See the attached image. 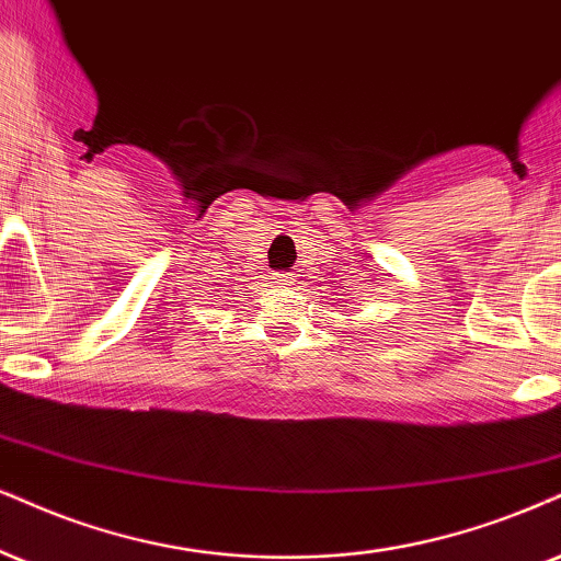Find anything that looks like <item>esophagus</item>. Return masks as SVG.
Returning <instances> with one entry per match:
<instances>
[{
  "mask_svg": "<svg viewBox=\"0 0 561 561\" xmlns=\"http://www.w3.org/2000/svg\"><path fill=\"white\" fill-rule=\"evenodd\" d=\"M294 278H296V275H291V273H278V275H275V283H286V286H288V283H294Z\"/></svg>",
  "mask_w": 561,
  "mask_h": 561,
  "instance_id": "1",
  "label": "esophagus"
}]
</instances>
